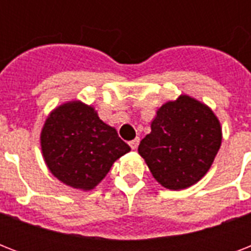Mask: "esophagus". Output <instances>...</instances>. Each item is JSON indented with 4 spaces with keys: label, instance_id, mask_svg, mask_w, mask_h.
Instances as JSON below:
<instances>
[{
    "label": "esophagus",
    "instance_id": "34e87169",
    "mask_svg": "<svg viewBox=\"0 0 251 251\" xmlns=\"http://www.w3.org/2000/svg\"><path fill=\"white\" fill-rule=\"evenodd\" d=\"M138 145H139V138H135V139H133V141L129 142V146L131 147L133 150H135L138 147Z\"/></svg>",
    "mask_w": 251,
    "mask_h": 251
}]
</instances>
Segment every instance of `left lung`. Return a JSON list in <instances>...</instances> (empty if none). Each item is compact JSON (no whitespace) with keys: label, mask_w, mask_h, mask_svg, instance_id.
<instances>
[{"label":"left lung","mask_w":251,"mask_h":251,"mask_svg":"<svg viewBox=\"0 0 251 251\" xmlns=\"http://www.w3.org/2000/svg\"><path fill=\"white\" fill-rule=\"evenodd\" d=\"M222 146V127L207 105L181 95L157 110L138 152L157 182L171 190L194 185L206 175Z\"/></svg>","instance_id":"1"}]
</instances>
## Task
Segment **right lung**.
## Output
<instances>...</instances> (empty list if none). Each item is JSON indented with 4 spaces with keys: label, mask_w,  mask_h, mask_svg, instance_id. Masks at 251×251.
<instances>
[{
    "label": "right lung",
    "mask_w": 251,
    "mask_h": 251,
    "mask_svg": "<svg viewBox=\"0 0 251 251\" xmlns=\"http://www.w3.org/2000/svg\"><path fill=\"white\" fill-rule=\"evenodd\" d=\"M41 151L49 171L69 186L91 190L130 147L99 118L92 106L66 102L49 114L41 130Z\"/></svg>",
    "instance_id": "right-lung-1"
}]
</instances>
